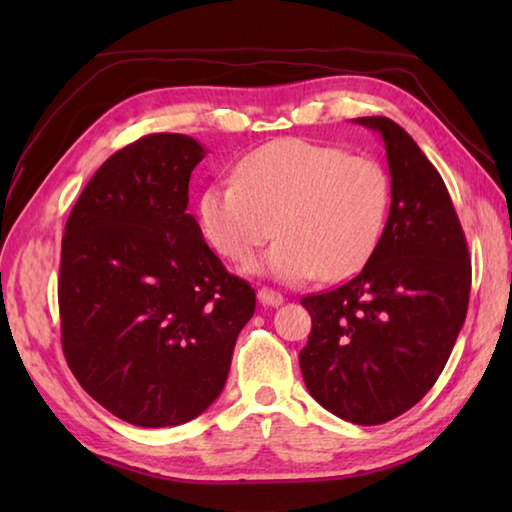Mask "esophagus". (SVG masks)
Returning <instances> with one entry per match:
<instances>
[{
    "mask_svg": "<svg viewBox=\"0 0 512 512\" xmlns=\"http://www.w3.org/2000/svg\"><path fill=\"white\" fill-rule=\"evenodd\" d=\"M257 297H259V301L264 303V306H270V308H277V306H281V303H284V295H281V292H277V290H273V288H259Z\"/></svg>",
    "mask_w": 512,
    "mask_h": 512,
    "instance_id": "34e87169",
    "label": "esophagus"
}]
</instances>
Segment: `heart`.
<instances>
[{
	"instance_id": "b5f03b06",
	"label": "heart",
	"mask_w": 512,
	"mask_h": 512,
	"mask_svg": "<svg viewBox=\"0 0 512 512\" xmlns=\"http://www.w3.org/2000/svg\"><path fill=\"white\" fill-rule=\"evenodd\" d=\"M389 180L376 160L284 138L239 162L235 180L200 195L209 244L231 262L279 235L253 268L284 281L339 279L361 268L383 233Z\"/></svg>"
}]
</instances>
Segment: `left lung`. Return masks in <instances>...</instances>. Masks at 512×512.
<instances>
[{
  "mask_svg": "<svg viewBox=\"0 0 512 512\" xmlns=\"http://www.w3.org/2000/svg\"><path fill=\"white\" fill-rule=\"evenodd\" d=\"M354 123L385 143L389 215L361 273L301 299L312 332L299 365L321 407L383 424L422 400L447 365L469 308L471 259L451 195L416 140L385 116Z\"/></svg>",
  "mask_w": 512,
  "mask_h": 512,
  "instance_id": "8db88e82",
  "label": "left lung"
}]
</instances>
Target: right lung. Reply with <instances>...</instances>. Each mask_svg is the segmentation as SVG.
Here are the masks:
<instances>
[{
	"label": "right lung",
	"instance_id": "right-lung-1",
	"mask_svg": "<svg viewBox=\"0 0 512 512\" xmlns=\"http://www.w3.org/2000/svg\"><path fill=\"white\" fill-rule=\"evenodd\" d=\"M206 156L151 134L107 158L65 224L59 312L81 387L136 427H176L222 394L255 290L226 273L187 213Z\"/></svg>",
	"mask_w": 512,
	"mask_h": 512
}]
</instances>
